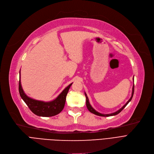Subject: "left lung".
I'll return each mask as SVG.
<instances>
[{"label":"left lung","mask_w":154,"mask_h":154,"mask_svg":"<svg viewBox=\"0 0 154 154\" xmlns=\"http://www.w3.org/2000/svg\"><path fill=\"white\" fill-rule=\"evenodd\" d=\"M133 80H134V78H133ZM134 85H133V87H132V96H131V97L130 98V99H129L127 102V103L124 105V106L121 108V109H120L119 110H118L117 111H116V112H114V113H112V114H101V113H99V112H98L97 111H96L92 106H91V105L90 104V103H89V100H88V97H87V94H86V93H85V97H86V106H87V109L89 110L91 113H92V114H95V115H97V116H102V117H109V116H116V115H117L118 114H119V113L122 111L125 107H126V106L127 105L131 102V100H132V97H133V95H134Z\"/></svg>","instance_id":"obj_1"}]
</instances>
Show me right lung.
I'll list each match as a JSON object with an SVG mask.
<instances>
[{
    "label": "right lung",
    "instance_id": "obj_1",
    "mask_svg": "<svg viewBox=\"0 0 154 154\" xmlns=\"http://www.w3.org/2000/svg\"><path fill=\"white\" fill-rule=\"evenodd\" d=\"M19 91L21 98L34 114L40 117H52L57 115L63 110L66 100V96L72 83L69 85L55 99L51 102H44L31 99L24 93L20 82V70Z\"/></svg>",
    "mask_w": 154,
    "mask_h": 154
}]
</instances>
